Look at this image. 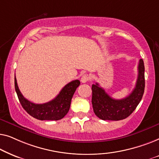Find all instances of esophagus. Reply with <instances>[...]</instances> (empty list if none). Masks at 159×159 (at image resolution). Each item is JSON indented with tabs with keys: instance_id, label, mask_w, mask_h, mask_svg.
<instances>
[{
	"instance_id": "1",
	"label": "esophagus",
	"mask_w": 159,
	"mask_h": 159,
	"mask_svg": "<svg viewBox=\"0 0 159 159\" xmlns=\"http://www.w3.org/2000/svg\"><path fill=\"white\" fill-rule=\"evenodd\" d=\"M90 80V77H89V76H88V75H83L82 76V77H81V82H82V83H85V82H87L88 81V80Z\"/></svg>"
}]
</instances>
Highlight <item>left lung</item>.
I'll use <instances>...</instances> for the list:
<instances>
[{
    "label": "left lung",
    "instance_id": "obj_1",
    "mask_svg": "<svg viewBox=\"0 0 159 159\" xmlns=\"http://www.w3.org/2000/svg\"><path fill=\"white\" fill-rule=\"evenodd\" d=\"M145 90V66L143 59L138 64V76L132 92L125 98H112L105 90L95 83L92 85V104L95 114L103 120L125 119L135 110L142 99Z\"/></svg>",
    "mask_w": 159,
    "mask_h": 159
}]
</instances>
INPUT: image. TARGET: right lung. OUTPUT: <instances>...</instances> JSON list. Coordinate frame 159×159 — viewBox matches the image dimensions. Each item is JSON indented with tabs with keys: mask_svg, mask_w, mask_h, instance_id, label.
<instances>
[{
	"mask_svg": "<svg viewBox=\"0 0 159 159\" xmlns=\"http://www.w3.org/2000/svg\"><path fill=\"white\" fill-rule=\"evenodd\" d=\"M15 90L24 109L34 118L39 120L57 121L66 116L70 108L71 98L75 90L80 84L78 80H73L66 84L59 94L52 101L43 104L32 103L23 96L17 85L16 76L14 77Z\"/></svg>",
	"mask_w": 159,
	"mask_h": 159,
	"instance_id": "right-lung-1",
	"label": "right lung"
}]
</instances>
